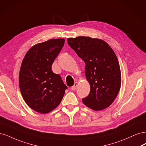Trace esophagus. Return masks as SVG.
I'll list each match as a JSON object with an SVG mask.
<instances>
[{
  "instance_id": "obj_1",
  "label": "esophagus",
  "mask_w": 146,
  "mask_h": 146,
  "mask_svg": "<svg viewBox=\"0 0 146 146\" xmlns=\"http://www.w3.org/2000/svg\"><path fill=\"white\" fill-rule=\"evenodd\" d=\"M77 86H78V82H74V84L73 85V86H72V88H71V89L72 90H74L76 88V87H77Z\"/></svg>"
}]
</instances>
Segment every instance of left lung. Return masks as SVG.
<instances>
[{
    "mask_svg": "<svg viewBox=\"0 0 146 146\" xmlns=\"http://www.w3.org/2000/svg\"><path fill=\"white\" fill-rule=\"evenodd\" d=\"M67 42L86 63L90 91L83 103L93 110L106 109L115 100L121 84L119 64L113 50L103 40L90 37H72Z\"/></svg>",
    "mask_w": 146,
    "mask_h": 146,
    "instance_id": "1",
    "label": "left lung"
}]
</instances>
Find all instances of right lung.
<instances>
[{"mask_svg":"<svg viewBox=\"0 0 146 146\" xmlns=\"http://www.w3.org/2000/svg\"><path fill=\"white\" fill-rule=\"evenodd\" d=\"M64 42V39H54L37 44L22 60L19 76L22 96L31 109L40 113L56 109L67 88L59 75L51 70Z\"/></svg>","mask_w":146,"mask_h":146,"instance_id":"1","label":"right lung"}]
</instances>
